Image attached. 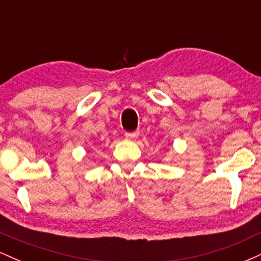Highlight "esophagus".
Returning a JSON list of instances; mask_svg holds the SVG:
<instances>
[{"label":"esophagus","instance_id":"34e87169","mask_svg":"<svg viewBox=\"0 0 261 261\" xmlns=\"http://www.w3.org/2000/svg\"><path fill=\"white\" fill-rule=\"evenodd\" d=\"M139 135H140L139 131H134V133H126V134H125V137H126V139H128V140H134V139H136V137H139Z\"/></svg>","mask_w":261,"mask_h":261}]
</instances>
